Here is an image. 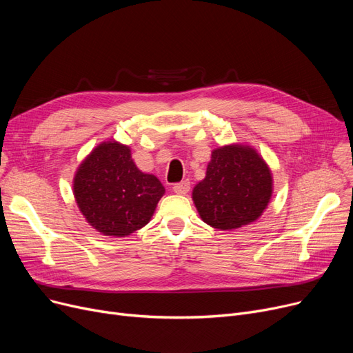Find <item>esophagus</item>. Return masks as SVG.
Segmentation results:
<instances>
[{
  "label": "esophagus",
  "mask_w": 353,
  "mask_h": 353,
  "mask_svg": "<svg viewBox=\"0 0 353 353\" xmlns=\"http://www.w3.org/2000/svg\"><path fill=\"white\" fill-rule=\"evenodd\" d=\"M173 192L177 194H188L190 192V181L183 180L180 183H176L173 186Z\"/></svg>",
  "instance_id": "obj_1"
}]
</instances>
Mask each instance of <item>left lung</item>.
<instances>
[{"mask_svg":"<svg viewBox=\"0 0 353 353\" xmlns=\"http://www.w3.org/2000/svg\"><path fill=\"white\" fill-rule=\"evenodd\" d=\"M272 196L269 167L250 147L225 145L212 153L205 180L193 201L205 223L220 230L249 225L263 213Z\"/></svg>","mask_w":353,"mask_h":353,"instance_id":"obj_1","label":"left lung"}]
</instances>
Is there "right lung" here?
Returning a JSON list of instances; mask_svg holds the SVG:
<instances>
[{
  "label": "right lung",
  "mask_w": 353,
  "mask_h": 353,
  "mask_svg": "<svg viewBox=\"0 0 353 353\" xmlns=\"http://www.w3.org/2000/svg\"><path fill=\"white\" fill-rule=\"evenodd\" d=\"M164 188L140 172L127 145L103 143L74 177V196L88 223L105 236L123 237L148 223Z\"/></svg>",
  "instance_id": "right-lung-1"
}]
</instances>
